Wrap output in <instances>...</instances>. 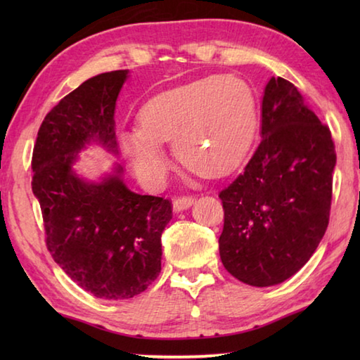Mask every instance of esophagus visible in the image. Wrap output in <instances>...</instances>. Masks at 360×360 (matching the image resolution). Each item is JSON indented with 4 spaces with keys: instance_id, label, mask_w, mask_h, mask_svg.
Listing matches in <instances>:
<instances>
[{
    "instance_id": "1",
    "label": "esophagus",
    "mask_w": 360,
    "mask_h": 360,
    "mask_svg": "<svg viewBox=\"0 0 360 360\" xmlns=\"http://www.w3.org/2000/svg\"><path fill=\"white\" fill-rule=\"evenodd\" d=\"M193 202H195V198H192V196L176 198V200L173 201V212L179 213L182 210H187L188 207H192Z\"/></svg>"
}]
</instances>
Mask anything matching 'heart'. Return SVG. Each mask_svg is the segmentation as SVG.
<instances>
[{
  "label": "heart",
  "instance_id": "obj_1",
  "mask_svg": "<svg viewBox=\"0 0 360 360\" xmlns=\"http://www.w3.org/2000/svg\"><path fill=\"white\" fill-rule=\"evenodd\" d=\"M141 128L120 134L142 182L159 184L168 170L162 143L190 170L221 176L240 165L257 129L255 96L236 77H207L156 96L141 111Z\"/></svg>",
  "mask_w": 360,
  "mask_h": 360
}]
</instances>
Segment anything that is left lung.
I'll use <instances>...</instances> for the list:
<instances>
[{"instance_id": "left-lung-1", "label": "left lung", "mask_w": 360, "mask_h": 360, "mask_svg": "<svg viewBox=\"0 0 360 360\" xmlns=\"http://www.w3.org/2000/svg\"><path fill=\"white\" fill-rule=\"evenodd\" d=\"M255 155L219 193V257L229 274L266 288L292 277L314 254L330 221L334 142L292 83L271 77Z\"/></svg>"}]
</instances>
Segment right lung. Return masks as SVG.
Here are the masks:
<instances>
[{
    "label": "right lung",
    "instance_id": "1",
    "mask_svg": "<svg viewBox=\"0 0 360 360\" xmlns=\"http://www.w3.org/2000/svg\"><path fill=\"white\" fill-rule=\"evenodd\" d=\"M128 77V70L98 74L63 97L38 129L32 156V192L53 262L105 300H127L158 278L160 235L172 219L170 201L131 192L120 164L97 179L75 170L89 145L119 155L114 112Z\"/></svg>",
    "mask_w": 360,
    "mask_h": 360
}]
</instances>
